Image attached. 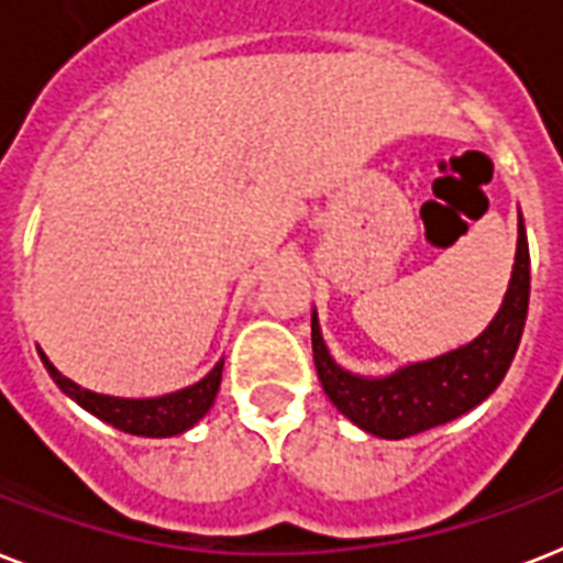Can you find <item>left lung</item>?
Here are the masks:
<instances>
[{
	"label": "left lung",
	"mask_w": 563,
	"mask_h": 563,
	"mask_svg": "<svg viewBox=\"0 0 563 563\" xmlns=\"http://www.w3.org/2000/svg\"><path fill=\"white\" fill-rule=\"evenodd\" d=\"M529 309V245L527 228L518 225V257L509 291L495 321L472 344L440 358L410 364L387 378H361L329 358L321 329L312 314V353L323 390L341 413L385 440H405L428 428L468 413L504 382L518 353Z\"/></svg>",
	"instance_id": "left-lung-1"
}]
</instances>
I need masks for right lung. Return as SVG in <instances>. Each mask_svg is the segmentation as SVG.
Returning a JSON list of instances; mask_svg holds the SVG:
<instances>
[{
  "instance_id": "right-lung-1",
  "label": "right lung",
  "mask_w": 563,
  "mask_h": 563,
  "mask_svg": "<svg viewBox=\"0 0 563 563\" xmlns=\"http://www.w3.org/2000/svg\"><path fill=\"white\" fill-rule=\"evenodd\" d=\"M40 358H43L45 369L59 385V390L68 393L77 405H84L89 413L109 422L112 428L123 433H135V437H173V433L194 428L210 410V405L217 399L219 382H222V361H219L199 385L185 387V390L167 393V396H158V399H115V396L80 390L75 382L59 376L43 353H40Z\"/></svg>"
}]
</instances>
